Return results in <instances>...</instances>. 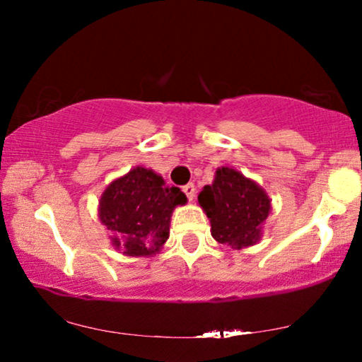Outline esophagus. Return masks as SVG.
<instances>
[{
  "mask_svg": "<svg viewBox=\"0 0 362 362\" xmlns=\"http://www.w3.org/2000/svg\"><path fill=\"white\" fill-rule=\"evenodd\" d=\"M182 192H185V194L187 196V199L192 201V199H194V194H196V187H194V185H192V182H187L186 186H182Z\"/></svg>",
  "mask_w": 362,
  "mask_h": 362,
  "instance_id": "1",
  "label": "esophagus"
}]
</instances>
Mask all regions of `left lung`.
I'll return each instance as SVG.
<instances>
[{
  "instance_id": "obj_1",
  "label": "left lung",
  "mask_w": 362,
  "mask_h": 362,
  "mask_svg": "<svg viewBox=\"0 0 362 362\" xmlns=\"http://www.w3.org/2000/svg\"><path fill=\"white\" fill-rule=\"evenodd\" d=\"M197 201L209 217L212 237L237 250L260 239L270 212L265 191L232 168L217 170L214 182L204 186Z\"/></svg>"
}]
</instances>
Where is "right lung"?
<instances>
[{
	"label": "right lung",
	"mask_w": 362,
	"mask_h": 362,
	"mask_svg": "<svg viewBox=\"0 0 362 362\" xmlns=\"http://www.w3.org/2000/svg\"><path fill=\"white\" fill-rule=\"evenodd\" d=\"M186 204L180 187L166 186L161 176L136 166L118 177L102 194L98 216L113 232L112 244L130 257H146L160 250L170 237L173 209Z\"/></svg>",
	"instance_id": "1"
}]
</instances>
